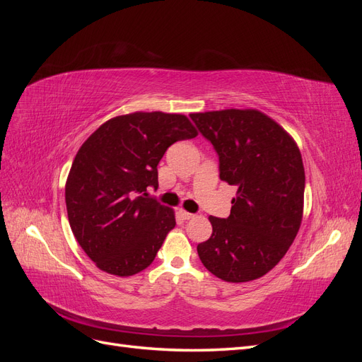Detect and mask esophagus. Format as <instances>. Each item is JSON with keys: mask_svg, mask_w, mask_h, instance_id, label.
<instances>
[{"mask_svg": "<svg viewBox=\"0 0 362 362\" xmlns=\"http://www.w3.org/2000/svg\"><path fill=\"white\" fill-rule=\"evenodd\" d=\"M180 214H181V217L184 218V221H189V218H193V217H194V214H192V213H189V211H185V210H180Z\"/></svg>", "mask_w": 362, "mask_h": 362, "instance_id": "34e87169", "label": "esophagus"}]
</instances>
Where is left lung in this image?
<instances>
[{"label":"left lung","instance_id":"obj_1","mask_svg":"<svg viewBox=\"0 0 362 362\" xmlns=\"http://www.w3.org/2000/svg\"><path fill=\"white\" fill-rule=\"evenodd\" d=\"M218 156V177L237 185L231 214L210 216L211 237L198 245L202 264L226 282L266 275L287 254L303 213L300 151L275 120L258 110L190 115Z\"/></svg>","mask_w":362,"mask_h":362}]
</instances>
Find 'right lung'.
Wrapping results in <instances>:
<instances>
[{"mask_svg": "<svg viewBox=\"0 0 362 362\" xmlns=\"http://www.w3.org/2000/svg\"><path fill=\"white\" fill-rule=\"evenodd\" d=\"M196 136L184 115L136 112L107 120L81 145L64 198L72 233L96 267L131 276L154 261L175 214L148 190L158 187L168 148Z\"/></svg>", "mask_w": 362, "mask_h": 362, "instance_id": "obj_1", "label": "right lung"}]
</instances>
